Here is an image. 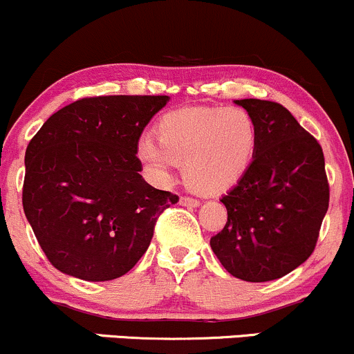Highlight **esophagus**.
I'll list each match as a JSON object with an SVG mask.
<instances>
[{"instance_id": "34e87169", "label": "esophagus", "mask_w": 354, "mask_h": 354, "mask_svg": "<svg viewBox=\"0 0 354 354\" xmlns=\"http://www.w3.org/2000/svg\"><path fill=\"white\" fill-rule=\"evenodd\" d=\"M178 203H180V206H184V207H197L201 204L197 199H194V197H187V196L180 197V201H178Z\"/></svg>"}]
</instances>
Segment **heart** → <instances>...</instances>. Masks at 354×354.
I'll return each mask as SVG.
<instances>
[{"mask_svg":"<svg viewBox=\"0 0 354 354\" xmlns=\"http://www.w3.org/2000/svg\"><path fill=\"white\" fill-rule=\"evenodd\" d=\"M155 138H142L140 162L158 178L170 167L184 165V177L196 191H227L253 160L258 130L252 113L239 106H196L165 113L155 124Z\"/></svg>","mask_w":354,"mask_h":354,"instance_id":"b5f03b06","label":"heart"}]
</instances>
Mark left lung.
<instances>
[{
	"instance_id": "left-lung-1",
	"label": "left lung",
	"mask_w": 354,
	"mask_h": 354,
	"mask_svg": "<svg viewBox=\"0 0 354 354\" xmlns=\"http://www.w3.org/2000/svg\"><path fill=\"white\" fill-rule=\"evenodd\" d=\"M252 113L258 140L245 176L221 197L227 221L211 248L246 282L287 275L310 257L329 207L324 153L279 102L238 100Z\"/></svg>"
}]
</instances>
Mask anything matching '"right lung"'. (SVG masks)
I'll use <instances>...</instances> for the list:
<instances>
[{"mask_svg": "<svg viewBox=\"0 0 354 354\" xmlns=\"http://www.w3.org/2000/svg\"><path fill=\"white\" fill-rule=\"evenodd\" d=\"M169 96L84 97L54 113L26 147L24 211L48 261L106 282L143 257L176 194L140 176L143 130Z\"/></svg>", "mask_w": 354, "mask_h": 354, "instance_id": "obj_1", "label": "right lung"}]
</instances>
